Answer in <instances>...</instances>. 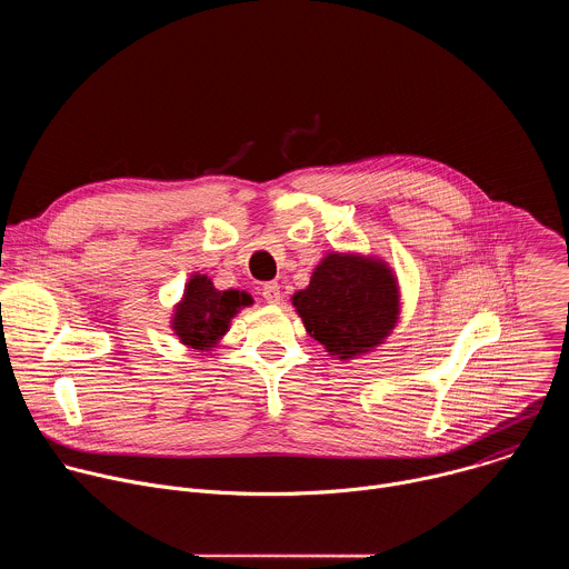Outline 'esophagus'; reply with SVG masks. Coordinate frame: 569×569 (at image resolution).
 <instances>
[{
	"instance_id": "esophagus-1",
	"label": "esophagus",
	"mask_w": 569,
	"mask_h": 569,
	"mask_svg": "<svg viewBox=\"0 0 569 569\" xmlns=\"http://www.w3.org/2000/svg\"><path fill=\"white\" fill-rule=\"evenodd\" d=\"M261 295H263V299L268 301V303H279L281 301V288H279V283H266L263 286V290H261Z\"/></svg>"
}]
</instances>
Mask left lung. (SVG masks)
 Here are the masks:
<instances>
[{
  "label": "left lung",
  "mask_w": 569,
  "mask_h": 569,
  "mask_svg": "<svg viewBox=\"0 0 569 569\" xmlns=\"http://www.w3.org/2000/svg\"><path fill=\"white\" fill-rule=\"evenodd\" d=\"M292 303L310 338L340 360L378 347L398 319V286L391 270L349 254H329Z\"/></svg>",
  "instance_id": "left-lung-1"
}]
</instances>
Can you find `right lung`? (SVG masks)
Listing matches in <instances>:
<instances>
[{"label": "right lung", "mask_w": 569, "mask_h": 569, "mask_svg": "<svg viewBox=\"0 0 569 569\" xmlns=\"http://www.w3.org/2000/svg\"><path fill=\"white\" fill-rule=\"evenodd\" d=\"M252 297L238 290H216L211 279L196 274L187 288L184 299L176 310L173 329L191 349H209L229 329V319L250 306Z\"/></svg>", "instance_id": "1"}]
</instances>
